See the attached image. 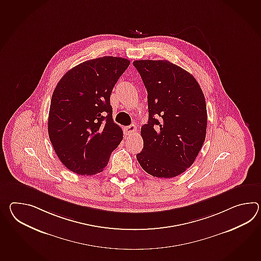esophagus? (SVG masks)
Returning <instances> with one entry per match:
<instances>
[{"mask_svg":"<svg viewBox=\"0 0 261 261\" xmlns=\"http://www.w3.org/2000/svg\"><path fill=\"white\" fill-rule=\"evenodd\" d=\"M136 131H137V127H136L134 124H132V125H129L127 127L124 128L125 135H128V136L134 135V134L136 133Z\"/></svg>","mask_w":261,"mask_h":261,"instance_id":"34e87169","label":"esophagus"}]
</instances>
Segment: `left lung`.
<instances>
[{
  "label": "left lung",
  "mask_w": 261,
  "mask_h": 261,
  "mask_svg": "<svg viewBox=\"0 0 261 261\" xmlns=\"http://www.w3.org/2000/svg\"><path fill=\"white\" fill-rule=\"evenodd\" d=\"M148 93L149 121L141 127V168L173 178L195 162L207 130V109L196 79L167 60L134 61Z\"/></svg>",
  "instance_id": "8db88e82"
}]
</instances>
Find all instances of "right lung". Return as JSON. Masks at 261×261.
<instances>
[{
  "label": "right lung",
  "instance_id": "add662e5",
  "mask_svg": "<svg viewBox=\"0 0 261 261\" xmlns=\"http://www.w3.org/2000/svg\"><path fill=\"white\" fill-rule=\"evenodd\" d=\"M130 61L105 56L70 69L51 97L47 131L64 167L80 175L103 171L122 140L112 119L110 94Z\"/></svg>",
  "mask_w": 261,
  "mask_h": 261
}]
</instances>
